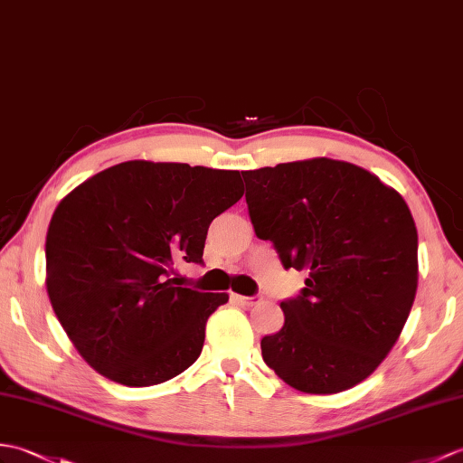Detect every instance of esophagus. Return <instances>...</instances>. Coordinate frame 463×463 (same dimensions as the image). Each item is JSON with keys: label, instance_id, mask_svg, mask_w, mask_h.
<instances>
[{"label": "esophagus", "instance_id": "34e87169", "mask_svg": "<svg viewBox=\"0 0 463 463\" xmlns=\"http://www.w3.org/2000/svg\"><path fill=\"white\" fill-rule=\"evenodd\" d=\"M234 302L241 304L242 307H252L256 304H260V298H246V296H234Z\"/></svg>", "mask_w": 463, "mask_h": 463}]
</instances>
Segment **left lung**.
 I'll return each mask as SVG.
<instances>
[{
    "mask_svg": "<svg viewBox=\"0 0 463 463\" xmlns=\"http://www.w3.org/2000/svg\"><path fill=\"white\" fill-rule=\"evenodd\" d=\"M258 239L272 241L306 288L282 302L284 326L260 341L286 384L335 394L384 361L418 288V232L396 189L349 161L314 157L242 171Z\"/></svg>",
    "mask_w": 463,
    "mask_h": 463,
    "instance_id": "left-lung-1",
    "label": "left lung"
}]
</instances>
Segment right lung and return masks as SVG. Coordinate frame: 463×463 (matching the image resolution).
Wrapping results in <instances>:
<instances>
[{
  "instance_id": "right-lung-1",
  "label": "right lung",
  "mask_w": 463,
  "mask_h": 463,
  "mask_svg": "<svg viewBox=\"0 0 463 463\" xmlns=\"http://www.w3.org/2000/svg\"><path fill=\"white\" fill-rule=\"evenodd\" d=\"M239 171L134 159L61 199L45 256L47 294L80 357L102 377L152 386L189 369L229 294L183 288L211 221L242 197Z\"/></svg>"
}]
</instances>
